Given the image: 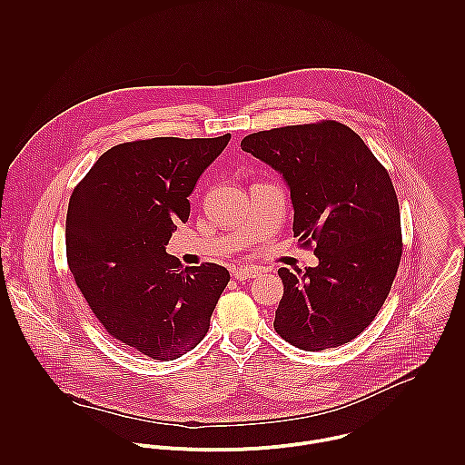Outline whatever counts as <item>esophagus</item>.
I'll use <instances>...</instances> for the list:
<instances>
[{
    "label": "esophagus",
    "mask_w": 465,
    "mask_h": 465,
    "mask_svg": "<svg viewBox=\"0 0 465 465\" xmlns=\"http://www.w3.org/2000/svg\"><path fill=\"white\" fill-rule=\"evenodd\" d=\"M256 275H258L256 266H240V268L232 270V277L236 281H245V279H251V277H256Z\"/></svg>",
    "instance_id": "1"
}]
</instances>
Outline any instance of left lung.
<instances>
[{"label": "left lung", "instance_id": "8db88e82", "mask_svg": "<svg viewBox=\"0 0 465 465\" xmlns=\"http://www.w3.org/2000/svg\"><path fill=\"white\" fill-rule=\"evenodd\" d=\"M242 150L282 173L293 236L319 258L304 272L279 268L284 293L273 330L304 351L351 341L381 310L402 256L389 172L358 134L334 120L249 134Z\"/></svg>", "mask_w": 465, "mask_h": 465}]
</instances>
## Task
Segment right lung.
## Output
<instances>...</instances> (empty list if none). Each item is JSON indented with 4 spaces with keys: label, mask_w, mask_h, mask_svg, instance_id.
<instances>
[{
    "label": "right lung",
    "mask_w": 465,
    "mask_h": 465,
    "mask_svg": "<svg viewBox=\"0 0 465 465\" xmlns=\"http://www.w3.org/2000/svg\"><path fill=\"white\" fill-rule=\"evenodd\" d=\"M220 137H152L109 148L74 186L66 216L67 265L109 336L153 360H175L209 330L231 275L216 263L183 268L166 254L190 218L202 172Z\"/></svg>",
    "instance_id": "obj_1"
}]
</instances>
